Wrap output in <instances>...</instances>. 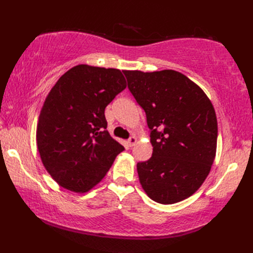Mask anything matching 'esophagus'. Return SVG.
<instances>
[{
    "instance_id": "1",
    "label": "esophagus",
    "mask_w": 253,
    "mask_h": 253,
    "mask_svg": "<svg viewBox=\"0 0 253 253\" xmlns=\"http://www.w3.org/2000/svg\"><path fill=\"white\" fill-rule=\"evenodd\" d=\"M127 143H128V146H129V147H133L137 143V138L135 136H131L129 139H128Z\"/></svg>"
}]
</instances>
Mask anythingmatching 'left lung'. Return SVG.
Wrapping results in <instances>:
<instances>
[{
    "instance_id": "1",
    "label": "left lung",
    "mask_w": 253,
    "mask_h": 253,
    "mask_svg": "<svg viewBox=\"0 0 253 253\" xmlns=\"http://www.w3.org/2000/svg\"><path fill=\"white\" fill-rule=\"evenodd\" d=\"M146 112L152 157L138 162L139 180L153 201L179 202L206 180L216 152L217 121L203 90L181 73L124 71Z\"/></svg>"
}]
</instances>
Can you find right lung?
<instances>
[{
	"instance_id": "add662e5",
	"label": "right lung",
	"mask_w": 253,
	"mask_h": 253,
	"mask_svg": "<svg viewBox=\"0 0 253 253\" xmlns=\"http://www.w3.org/2000/svg\"><path fill=\"white\" fill-rule=\"evenodd\" d=\"M126 88L120 69L77 65L47 94L37 126L41 161L58 185L85 192L124 147L106 130L105 107Z\"/></svg>"
}]
</instances>
